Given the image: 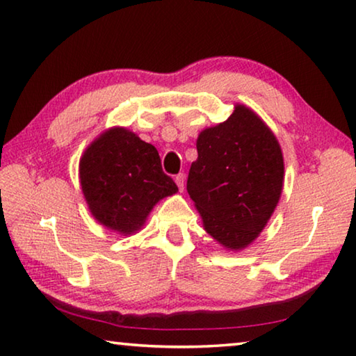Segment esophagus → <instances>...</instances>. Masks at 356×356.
Masks as SVG:
<instances>
[{
  "label": "esophagus",
  "instance_id": "esophagus-1",
  "mask_svg": "<svg viewBox=\"0 0 356 356\" xmlns=\"http://www.w3.org/2000/svg\"><path fill=\"white\" fill-rule=\"evenodd\" d=\"M175 183H177L179 192H183L184 191V186H186V177H184V175L183 173L177 175V177H175Z\"/></svg>",
  "mask_w": 356,
  "mask_h": 356
}]
</instances>
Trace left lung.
I'll use <instances>...</instances> for the list:
<instances>
[{
    "label": "left lung",
    "mask_w": 356,
    "mask_h": 356,
    "mask_svg": "<svg viewBox=\"0 0 356 356\" xmlns=\"http://www.w3.org/2000/svg\"><path fill=\"white\" fill-rule=\"evenodd\" d=\"M188 192L203 229L227 250L257 240L281 199L284 156L268 124L252 108L235 104L224 123L197 138Z\"/></svg>",
    "instance_id": "obj_1"
}]
</instances>
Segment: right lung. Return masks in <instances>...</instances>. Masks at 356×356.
Instances as JSON below:
<instances>
[{"instance_id":"right-lung-1","label":"right lung","mask_w":356,"mask_h":356,"mask_svg":"<svg viewBox=\"0 0 356 356\" xmlns=\"http://www.w3.org/2000/svg\"><path fill=\"white\" fill-rule=\"evenodd\" d=\"M79 178L91 216L123 236L142 230L156 203L178 192L153 145L121 126L106 129L86 147Z\"/></svg>"}]
</instances>
